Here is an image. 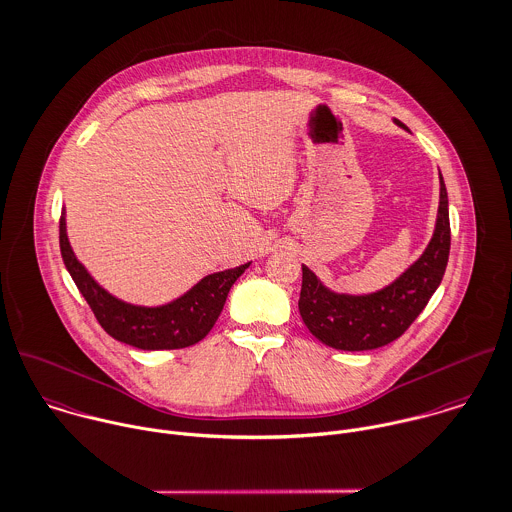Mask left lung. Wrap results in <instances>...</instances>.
Masks as SVG:
<instances>
[{
	"instance_id": "1",
	"label": "left lung",
	"mask_w": 512,
	"mask_h": 512,
	"mask_svg": "<svg viewBox=\"0 0 512 512\" xmlns=\"http://www.w3.org/2000/svg\"><path fill=\"white\" fill-rule=\"evenodd\" d=\"M395 125L407 129L399 119H395ZM439 181L441 193L433 237L423 255L393 283L363 295L339 293L303 265L299 313L307 329L321 343L339 351L385 347L399 339L427 307L443 281L451 249L449 195L443 175Z\"/></svg>"
}]
</instances>
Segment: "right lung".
<instances>
[{
	"label": "right lung",
	"instance_id": "1",
	"mask_svg": "<svg viewBox=\"0 0 512 512\" xmlns=\"http://www.w3.org/2000/svg\"><path fill=\"white\" fill-rule=\"evenodd\" d=\"M59 247L63 263L77 289L89 303L99 325L117 341L143 349H185L199 343L219 319L229 289L251 263L205 275L181 297L163 305H133L103 289L85 265L75 257L69 237L65 211L59 219Z\"/></svg>",
	"mask_w": 512,
	"mask_h": 512
}]
</instances>
